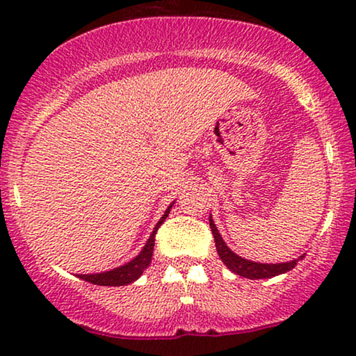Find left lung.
<instances>
[{
	"label": "left lung",
	"instance_id": "obj_1",
	"mask_svg": "<svg viewBox=\"0 0 356 356\" xmlns=\"http://www.w3.org/2000/svg\"><path fill=\"white\" fill-rule=\"evenodd\" d=\"M209 225H211L213 240H216V248H217L218 256H220L223 264H225L232 272H235L236 275L246 277V279H251V280L270 279V277L285 274V272L291 270L296 266V262L303 259V256H300L298 259H293L290 262H280V264H261V262L243 259L241 256L235 254V252L225 245V241L222 240V235L218 233L212 217H209Z\"/></svg>",
	"mask_w": 356,
	"mask_h": 356
}]
</instances>
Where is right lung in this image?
Instances as JSON below:
<instances>
[{"mask_svg": "<svg viewBox=\"0 0 356 356\" xmlns=\"http://www.w3.org/2000/svg\"><path fill=\"white\" fill-rule=\"evenodd\" d=\"M172 206L173 204H170V207L165 211L163 217L160 218V220L157 222V225H155L152 235L149 236V240H147V243H145V246L143 248V251H140L133 261H129L128 264H124V266L115 267V269H111V270L100 272V274H81L77 277L86 282H90V284H94V285H104V286H121V285L133 284L134 280H138L139 277L143 275V272L149 267L150 261H152L155 233H157L159 227L165 222V218L168 217Z\"/></svg>", "mask_w": 356, "mask_h": 356, "instance_id": "add662e5", "label": "right lung"}]
</instances>
